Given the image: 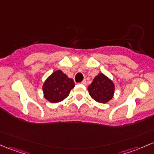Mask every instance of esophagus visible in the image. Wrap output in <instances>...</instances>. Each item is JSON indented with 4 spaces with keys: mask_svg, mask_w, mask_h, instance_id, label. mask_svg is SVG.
I'll return each mask as SVG.
<instances>
[{
    "mask_svg": "<svg viewBox=\"0 0 154 154\" xmlns=\"http://www.w3.org/2000/svg\"><path fill=\"white\" fill-rule=\"evenodd\" d=\"M80 84H82V85H86V80L82 81V82H80Z\"/></svg>",
    "mask_w": 154,
    "mask_h": 154,
    "instance_id": "34e87169",
    "label": "esophagus"
}]
</instances>
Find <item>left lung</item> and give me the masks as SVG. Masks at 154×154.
Returning a JSON list of instances; mask_svg holds the SVG:
<instances>
[{"label": "left lung", "instance_id": "left-lung-1", "mask_svg": "<svg viewBox=\"0 0 154 154\" xmlns=\"http://www.w3.org/2000/svg\"><path fill=\"white\" fill-rule=\"evenodd\" d=\"M88 91L91 98L96 102L104 104L112 99L115 93V84L105 74L99 73L88 85Z\"/></svg>", "mask_w": 154, "mask_h": 154}]
</instances>
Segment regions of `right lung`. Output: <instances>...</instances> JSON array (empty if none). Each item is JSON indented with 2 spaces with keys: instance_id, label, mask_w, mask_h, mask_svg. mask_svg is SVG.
<instances>
[{
  "instance_id": "obj_1",
  "label": "right lung",
  "mask_w": 154,
  "mask_h": 154,
  "mask_svg": "<svg viewBox=\"0 0 154 154\" xmlns=\"http://www.w3.org/2000/svg\"><path fill=\"white\" fill-rule=\"evenodd\" d=\"M74 85V80L58 69L50 74L44 82V97L51 103L60 102L69 95Z\"/></svg>"
}]
</instances>
